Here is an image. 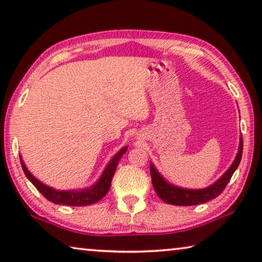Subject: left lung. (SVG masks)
Returning <instances> with one entry per match:
<instances>
[{"label":"left lung","mask_w":262,"mask_h":262,"mask_svg":"<svg viewBox=\"0 0 262 262\" xmlns=\"http://www.w3.org/2000/svg\"><path fill=\"white\" fill-rule=\"evenodd\" d=\"M243 156V136H240V142L236 156L225 172L223 173L221 178H218L213 184L204 189H184L181 186H176L173 184H170L165 178L157 171V169L154 167V164L150 163V175H151V182L152 186L155 189L157 196H159L162 201L168 203V204L172 205H180V206H191L203 204L218 197L219 194L223 192V190L226 188L228 182H230L232 175H233L236 168L239 167L240 160Z\"/></svg>","instance_id":"left-lung-1"}]
</instances>
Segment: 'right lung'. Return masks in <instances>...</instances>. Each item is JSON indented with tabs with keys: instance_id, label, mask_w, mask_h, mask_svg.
I'll list each match as a JSON object with an SVG mask.
<instances>
[{
	"instance_id": "add662e5",
	"label": "right lung",
	"mask_w": 262,
	"mask_h": 262,
	"mask_svg": "<svg viewBox=\"0 0 262 262\" xmlns=\"http://www.w3.org/2000/svg\"><path fill=\"white\" fill-rule=\"evenodd\" d=\"M127 146L122 147L120 150L112 157V160L106 165L105 170L101 173V176L95 183L86 189H79V190H57L53 189L51 186L41 183L40 181L32 175L29 171L28 168L24 164V161L22 156H19L20 164H22L23 171L26 176L32 184L36 186V189L43 194V196L55 204H61V205H71V206H86L92 205L95 203L100 201L101 198L106 196L108 192L112 183V178L114 176L115 169L118 167V163L122 155L127 151Z\"/></svg>"
}]
</instances>
